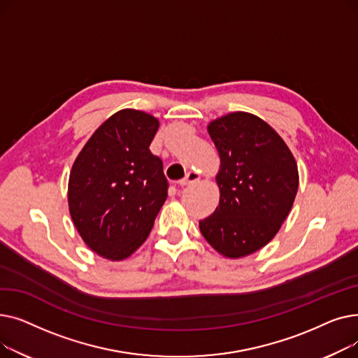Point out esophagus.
<instances>
[{
    "label": "esophagus",
    "instance_id": "obj_1",
    "mask_svg": "<svg viewBox=\"0 0 358 358\" xmlns=\"http://www.w3.org/2000/svg\"><path fill=\"white\" fill-rule=\"evenodd\" d=\"M199 178H200L199 173L190 171V173H187V176H185L182 180L178 181V184H180L181 187H184V185H189V184H192V182H196Z\"/></svg>",
    "mask_w": 358,
    "mask_h": 358
}]
</instances>
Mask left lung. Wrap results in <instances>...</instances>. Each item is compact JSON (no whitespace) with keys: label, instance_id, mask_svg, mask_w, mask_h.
<instances>
[{"label":"left lung","instance_id":"left-lung-1","mask_svg":"<svg viewBox=\"0 0 358 358\" xmlns=\"http://www.w3.org/2000/svg\"><path fill=\"white\" fill-rule=\"evenodd\" d=\"M208 131L220 157V199L199 222L200 232L219 254L247 257L267 245L286 220L299 187L297 164L277 131L250 113H229Z\"/></svg>","mask_w":358,"mask_h":358}]
</instances>
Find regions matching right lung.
<instances>
[{"mask_svg": "<svg viewBox=\"0 0 358 358\" xmlns=\"http://www.w3.org/2000/svg\"><path fill=\"white\" fill-rule=\"evenodd\" d=\"M158 127L148 113L120 110L94 131L72 165L69 213L100 257L120 261L134 254L166 200L162 161L149 150Z\"/></svg>", "mask_w": 358, "mask_h": 358, "instance_id": "right-lung-1", "label": "right lung"}]
</instances>
